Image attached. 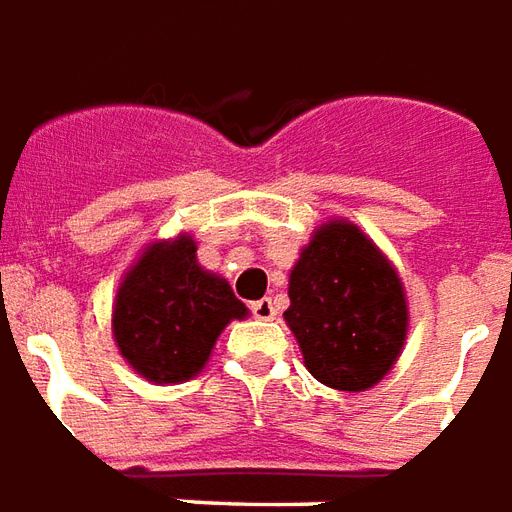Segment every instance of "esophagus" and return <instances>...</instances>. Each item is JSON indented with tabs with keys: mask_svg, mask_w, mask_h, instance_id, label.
Returning a JSON list of instances; mask_svg holds the SVG:
<instances>
[{
	"mask_svg": "<svg viewBox=\"0 0 512 512\" xmlns=\"http://www.w3.org/2000/svg\"><path fill=\"white\" fill-rule=\"evenodd\" d=\"M251 311H253V316H256V319H261V322H270V319H275L278 308H275V302H272L270 297H264V300L253 302Z\"/></svg>",
	"mask_w": 512,
	"mask_h": 512,
	"instance_id": "obj_1",
	"label": "esophagus"
}]
</instances>
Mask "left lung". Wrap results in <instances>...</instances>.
I'll return each instance as SVG.
<instances>
[{"label": "left lung", "instance_id": "obj_1", "mask_svg": "<svg viewBox=\"0 0 512 512\" xmlns=\"http://www.w3.org/2000/svg\"><path fill=\"white\" fill-rule=\"evenodd\" d=\"M283 319L313 379L346 393L382 382L409 333V305L393 261L343 218L316 226L300 251Z\"/></svg>", "mask_w": 512, "mask_h": 512}]
</instances>
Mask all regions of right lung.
Listing matches in <instances>:
<instances>
[{
	"label": "right lung",
	"mask_w": 512,
	"mask_h": 512,
	"mask_svg": "<svg viewBox=\"0 0 512 512\" xmlns=\"http://www.w3.org/2000/svg\"><path fill=\"white\" fill-rule=\"evenodd\" d=\"M229 281L204 270L196 240L182 231L149 242L119 281L111 333L125 363L152 384H179L199 374L218 335L245 319Z\"/></svg>",
	"instance_id": "add662e5"
}]
</instances>
